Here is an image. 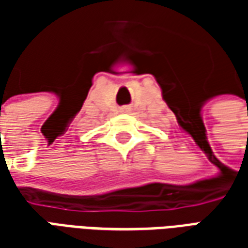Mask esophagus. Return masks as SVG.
Here are the masks:
<instances>
[{"instance_id":"obj_1","label":"esophagus","mask_w":248,"mask_h":248,"mask_svg":"<svg viewBox=\"0 0 248 248\" xmlns=\"http://www.w3.org/2000/svg\"><path fill=\"white\" fill-rule=\"evenodd\" d=\"M130 108L129 106H124V108H122V111H129Z\"/></svg>"}]
</instances>
